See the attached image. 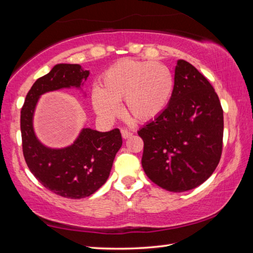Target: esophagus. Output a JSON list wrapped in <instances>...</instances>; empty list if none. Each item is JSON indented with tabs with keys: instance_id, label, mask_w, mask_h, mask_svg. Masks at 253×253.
I'll use <instances>...</instances> for the list:
<instances>
[{
	"instance_id": "34e87169",
	"label": "esophagus",
	"mask_w": 253,
	"mask_h": 253,
	"mask_svg": "<svg viewBox=\"0 0 253 253\" xmlns=\"http://www.w3.org/2000/svg\"><path fill=\"white\" fill-rule=\"evenodd\" d=\"M132 135V132L130 130H127V129H122V136L124 139L126 138H129V137Z\"/></svg>"
}]
</instances>
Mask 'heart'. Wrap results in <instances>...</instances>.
<instances>
[{
    "label": "heart",
    "mask_w": 253,
    "mask_h": 253,
    "mask_svg": "<svg viewBox=\"0 0 253 253\" xmlns=\"http://www.w3.org/2000/svg\"><path fill=\"white\" fill-rule=\"evenodd\" d=\"M174 77L164 63L124 59L109 67L91 93L97 116L110 122L117 116L118 102L136 122L147 123L160 116L172 98Z\"/></svg>",
    "instance_id": "1"
}]
</instances>
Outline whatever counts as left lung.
I'll return each mask as SVG.
<instances>
[{
    "label": "left lung",
    "instance_id": "obj_1",
    "mask_svg": "<svg viewBox=\"0 0 253 253\" xmlns=\"http://www.w3.org/2000/svg\"><path fill=\"white\" fill-rule=\"evenodd\" d=\"M138 135L144 140L142 166L148 178L169 192L193 190L211 176L221 158L219 97L195 67L177 60L168 107Z\"/></svg>",
    "mask_w": 253,
    "mask_h": 253
}]
</instances>
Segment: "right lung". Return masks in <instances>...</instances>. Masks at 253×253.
<instances>
[{
	"mask_svg": "<svg viewBox=\"0 0 253 253\" xmlns=\"http://www.w3.org/2000/svg\"><path fill=\"white\" fill-rule=\"evenodd\" d=\"M89 74L77 63L55 65L33 84L21 110L22 147L28 168L48 190L75 200L90 196L108 179L123 144L121 131L116 128L101 132L84 127L74 143L54 148L38 138L33 119L38 101L46 92L75 88L85 97L83 87Z\"/></svg>",
	"mask_w": 253,
	"mask_h": 253,
	"instance_id": "1",
	"label": "right lung"
}]
</instances>
